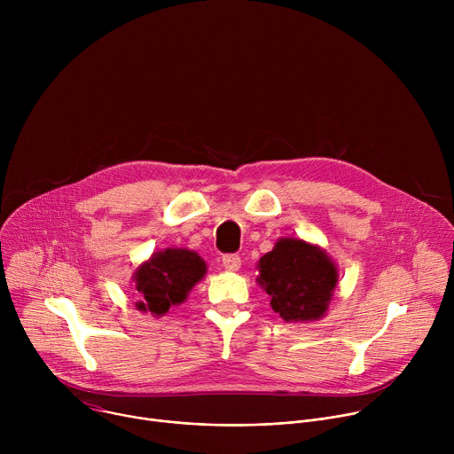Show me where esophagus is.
Returning <instances> with one entry per match:
<instances>
[{"label":"esophagus","instance_id":"1","mask_svg":"<svg viewBox=\"0 0 454 454\" xmlns=\"http://www.w3.org/2000/svg\"><path fill=\"white\" fill-rule=\"evenodd\" d=\"M223 266H224L226 271H239L240 256L239 254H224L223 256Z\"/></svg>","mask_w":454,"mask_h":454}]
</instances>
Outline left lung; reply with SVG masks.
Returning <instances> with one entry per match:
<instances>
[{
	"instance_id": "left-lung-1",
	"label": "left lung",
	"mask_w": 454,
	"mask_h": 454,
	"mask_svg": "<svg viewBox=\"0 0 454 454\" xmlns=\"http://www.w3.org/2000/svg\"><path fill=\"white\" fill-rule=\"evenodd\" d=\"M256 284L271 300L286 323L317 321L329 310L336 286L334 258L317 244L298 237H282L256 264Z\"/></svg>"
}]
</instances>
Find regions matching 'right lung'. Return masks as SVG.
Segmentation results:
<instances>
[{"instance_id":"add662e5","label":"right lung","mask_w":454,"mask_h":454,"mask_svg":"<svg viewBox=\"0 0 454 454\" xmlns=\"http://www.w3.org/2000/svg\"><path fill=\"white\" fill-rule=\"evenodd\" d=\"M207 268L203 258L186 247H165L153 253L133 275L138 291L135 307L156 317L167 314L172 305L188 298L193 286L205 278Z\"/></svg>"}]
</instances>
